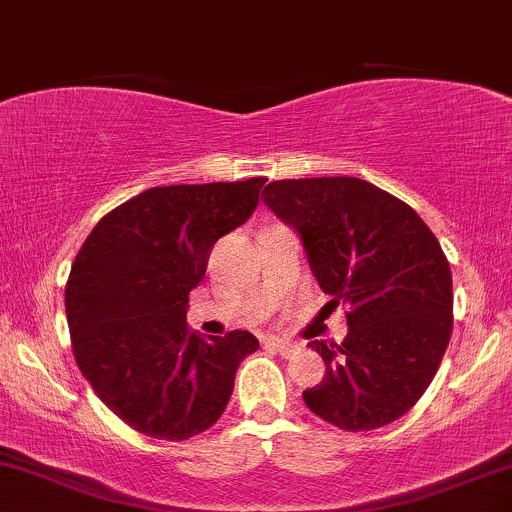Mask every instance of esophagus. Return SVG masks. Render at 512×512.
Segmentation results:
<instances>
[{
	"instance_id": "1",
	"label": "esophagus",
	"mask_w": 512,
	"mask_h": 512,
	"mask_svg": "<svg viewBox=\"0 0 512 512\" xmlns=\"http://www.w3.org/2000/svg\"><path fill=\"white\" fill-rule=\"evenodd\" d=\"M266 346H270V349L277 351V353H280V356H285V358H289L296 351V344L285 342V339H275V337L266 339Z\"/></svg>"
}]
</instances>
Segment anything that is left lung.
<instances>
[{
	"instance_id": "obj_1",
	"label": "left lung",
	"mask_w": 512,
	"mask_h": 512,
	"mask_svg": "<svg viewBox=\"0 0 512 512\" xmlns=\"http://www.w3.org/2000/svg\"><path fill=\"white\" fill-rule=\"evenodd\" d=\"M263 192L299 232L330 304L349 308L342 344L308 342L325 377L304 391L306 406L346 432L399 420L451 339L453 280L437 237L408 204L358 178L275 180Z\"/></svg>"
}]
</instances>
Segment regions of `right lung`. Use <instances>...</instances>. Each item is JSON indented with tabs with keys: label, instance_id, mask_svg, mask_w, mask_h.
I'll return each instance as SVG.
<instances>
[{
	"label": "right lung",
	"instance_id": "1",
	"mask_svg": "<svg viewBox=\"0 0 512 512\" xmlns=\"http://www.w3.org/2000/svg\"><path fill=\"white\" fill-rule=\"evenodd\" d=\"M263 185L151 187L106 213L75 256L66 285L75 363L132 430L182 441L223 415L258 339L197 337L187 301L213 244L249 220Z\"/></svg>",
	"mask_w": 512,
	"mask_h": 512
}]
</instances>
